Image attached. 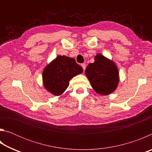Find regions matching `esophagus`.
Segmentation results:
<instances>
[{
    "label": "esophagus",
    "mask_w": 152,
    "mask_h": 152,
    "mask_svg": "<svg viewBox=\"0 0 152 152\" xmlns=\"http://www.w3.org/2000/svg\"><path fill=\"white\" fill-rule=\"evenodd\" d=\"M81 66L82 67V68H83V70H84V71L85 70V69H86V65L85 64H81Z\"/></svg>",
    "instance_id": "1"
}]
</instances>
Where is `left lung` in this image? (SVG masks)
Here are the masks:
<instances>
[{"label": "left lung", "instance_id": "obj_1", "mask_svg": "<svg viewBox=\"0 0 152 152\" xmlns=\"http://www.w3.org/2000/svg\"><path fill=\"white\" fill-rule=\"evenodd\" d=\"M85 74L92 88L101 95L113 93L120 80L116 64L101 53L94 56V62L88 64Z\"/></svg>", "mask_w": 152, "mask_h": 152}]
</instances>
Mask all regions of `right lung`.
I'll return each instance as SVG.
<instances>
[{
	"mask_svg": "<svg viewBox=\"0 0 152 152\" xmlns=\"http://www.w3.org/2000/svg\"><path fill=\"white\" fill-rule=\"evenodd\" d=\"M83 72L74 58L58 56L43 69V84L45 89L55 96L62 94L73 77Z\"/></svg>",
	"mask_w": 152,
	"mask_h": 152,
	"instance_id": "obj_1",
	"label": "right lung"
}]
</instances>
